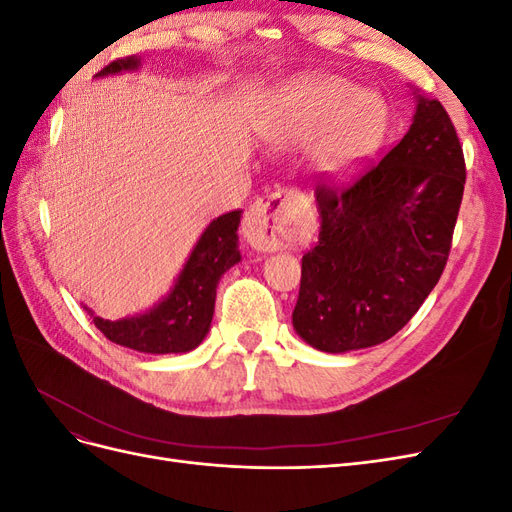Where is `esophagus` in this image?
<instances>
[{
	"instance_id": "obj_1",
	"label": "esophagus",
	"mask_w": 512,
	"mask_h": 512,
	"mask_svg": "<svg viewBox=\"0 0 512 512\" xmlns=\"http://www.w3.org/2000/svg\"><path fill=\"white\" fill-rule=\"evenodd\" d=\"M292 192L277 190L252 205L243 224V237L256 252H275L286 243L284 207Z\"/></svg>"
}]
</instances>
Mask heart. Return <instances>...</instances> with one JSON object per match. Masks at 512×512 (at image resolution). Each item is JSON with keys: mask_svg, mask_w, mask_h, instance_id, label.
Masks as SVG:
<instances>
[{"mask_svg": "<svg viewBox=\"0 0 512 512\" xmlns=\"http://www.w3.org/2000/svg\"><path fill=\"white\" fill-rule=\"evenodd\" d=\"M258 134L277 151L314 143L307 153L309 173L322 183H339L380 147L384 113L363 87L346 79L299 76L277 91Z\"/></svg>", "mask_w": 512, "mask_h": 512, "instance_id": "1", "label": "heart"}]
</instances>
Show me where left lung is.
I'll use <instances>...</instances> for the list:
<instances>
[{
	"mask_svg": "<svg viewBox=\"0 0 512 512\" xmlns=\"http://www.w3.org/2000/svg\"><path fill=\"white\" fill-rule=\"evenodd\" d=\"M406 136L344 190L316 188L318 245L301 262L292 327L312 348L378 346L408 324L444 271L466 183L451 117L412 91Z\"/></svg>",
	"mask_w": 512,
	"mask_h": 512,
	"instance_id": "left-lung-1",
	"label": "left lung"
}]
</instances>
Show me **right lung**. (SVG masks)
Here are the masks:
<instances>
[{
    "instance_id": "obj_1",
    "label": "right lung",
    "mask_w": 512,
    "mask_h": 512,
    "mask_svg": "<svg viewBox=\"0 0 512 512\" xmlns=\"http://www.w3.org/2000/svg\"><path fill=\"white\" fill-rule=\"evenodd\" d=\"M141 57H126L108 64L98 76L134 72ZM241 211H230L209 222L164 297L141 314L119 320L96 316L87 305V314L106 339L123 348L145 354H183L203 344L211 329L215 309V288L222 275L241 262L239 252Z\"/></svg>"
}]
</instances>
